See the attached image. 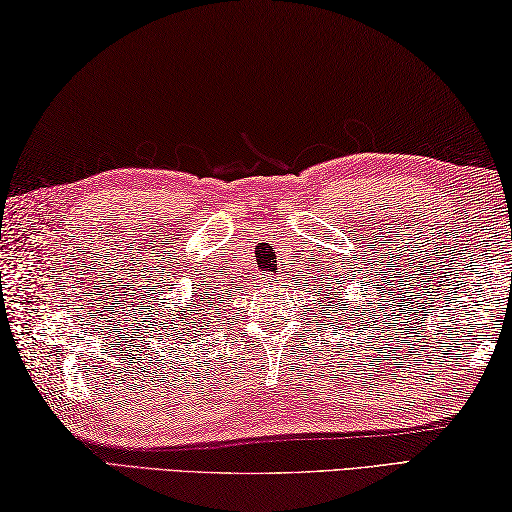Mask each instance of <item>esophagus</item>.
Returning a JSON list of instances; mask_svg holds the SVG:
<instances>
[{
	"instance_id": "esophagus-1",
	"label": "esophagus",
	"mask_w": 512,
	"mask_h": 512,
	"mask_svg": "<svg viewBox=\"0 0 512 512\" xmlns=\"http://www.w3.org/2000/svg\"><path fill=\"white\" fill-rule=\"evenodd\" d=\"M261 281H265V283H270V281H272V274H263V276H261Z\"/></svg>"
}]
</instances>
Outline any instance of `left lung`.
Listing matches in <instances>:
<instances>
[{
  "instance_id": "left-lung-1",
  "label": "left lung",
  "mask_w": 512,
  "mask_h": 512,
  "mask_svg": "<svg viewBox=\"0 0 512 512\" xmlns=\"http://www.w3.org/2000/svg\"><path fill=\"white\" fill-rule=\"evenodd\" d=\"M335 263V261H333ZM342 270H346V265H342ZM351 270L353 267H348V274H351ZM362 270H357V274H360ZM321 276H324V283L319 285V281H317V294L315 297H321L324 301H328V303H335L337 306V301L342 303V306H346V308H351V303H348L344 297H342V290L346 288V281H348V276H346V272H339L337 267H335V274H328V272H321ZM364 279V276H362ZM371 279V276H369ZM342 315L346 317V312L342 310ZM348 319H351V326H353V321H357V324H360V319H362V315H360V306L355 308V315H348ZM344 321V319H342ZM366 324H369V319H364ZM344 328V326H342ZM360 330V328H357ZM321 342H324V339H321Z\"/></svg>"
}]
</instances>
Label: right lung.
<instances>
[{"label":"right lung","instance_id":"1","mask_svg":"<svg viewBox=\"0 0 512 512\" xmlns=\"http://www.w3.org/2000/svg\"><path fill=\"white\" fill-rule=\"evenodd\" d=\"M157 281V276H150L146 281V285L141 288V299H139V310L143 312V317H146L148 326L152 328V333L159 335V339H166V337H177V335H184L186 337L191 333H200V324H204L206 319L211 315V308H213V297L211 294V285H206V281H200L197 288H193L191 292V306L197 310H188L186 306H177L175 310L166 308V299L164 294H168L166 288V281L164 283H152ZM173 290V288H170ZM186 311L187 315L184 316L183 312ZM195 327V331L190 328Z\"/></svg>","mask_w":512,"mask_h":512}]
</instances>
